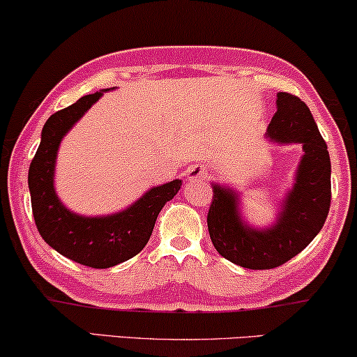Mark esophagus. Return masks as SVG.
Returning <instances> with one entry per match:
<instances>
[{"label": "esophagus", "mask_w": 357, "mask_h": 357, "mask_svg": "<svg viewBox=\"0 0 357 357\" xmlns=\"http://www.w3.org/2000/svg\"><path fill=\"white\" fill-rule=\"evenodd\" d=\"M206 175H208V169H206V165H203V164H195L187 170V178L190 180V182L205 180Z\"/></svg>", "instance_id": "esophagus-1"}]
</instances>
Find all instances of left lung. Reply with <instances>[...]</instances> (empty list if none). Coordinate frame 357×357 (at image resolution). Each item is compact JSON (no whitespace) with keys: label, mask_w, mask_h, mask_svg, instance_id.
<instances>
[{"label":"left lung","mask_w":357,"mask_h":357,"mask_svg":"<svg viewBox=\"0 0 357 357\" xmlns=\"http://www.w3.org/2000/svg\"><path fill=\"white\" fill-rule=\"evenodd\" d=\"M277 111L266 137L274 144H302L295 182L272 225L257 228L241 215L238 192L211 183L208 231L225 259L246 269H274L302 252L325 225L331 202V160L312 111L298 96L277 93Z\"/></svg>","instance_id":"obj_1"}]
</instances>
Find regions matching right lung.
Instances as JSON below:
<instances>
[{"label":"right lung","mask_w":357,"mask_h":357,"mask_svg":"<svg viewBox=\"0 0 357 357\" xmlns=\"http://www.w3.org/2000/svg\"><path fill=\"white\" fill-rule=\"evenodd\" d=\"M108 90L82 96L45 121L27 177L32 215L43 239L62 256L93 269H108L141 252L160 210L182 187L178 178L152 187L126 210L106 216L78 215L60 202L54 187L60 142Z\"/></svg>","instance_id":"right-lung-1"}]
</instances>
